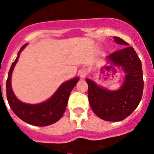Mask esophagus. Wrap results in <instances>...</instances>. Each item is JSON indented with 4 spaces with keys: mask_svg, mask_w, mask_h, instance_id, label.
<instances>
[{
    "mask_svg": "<svg viewBox=\"0 0 154 154\" xmlns=\"http://www.w3.org/2000/svg\"><path fill=\"white\" fill-rule=\"evenodd\" d=\"M79 75L81 78H85L87 75H88V71L87 70H81L79 72Z\"/></svg>",
    "mask_w": 154,
    "mask_h": 154,
    "instance_id": "obj_1",
    "label": "esophagus"
}]
</instances>
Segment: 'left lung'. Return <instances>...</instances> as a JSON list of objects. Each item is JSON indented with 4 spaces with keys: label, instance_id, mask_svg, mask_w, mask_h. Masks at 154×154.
Returning <instances> with one entry per match:
<instances>
[{
    "label": "left lung",
    "instance_id": "left-lung-1",
    "mask_svg": "<svg viewBox=\"0 0 154 154\" xmlns=\"http://www.w3.org/2000/svg\"><path fill=\"white\" fill-rule=\"evenodd\" d=\"M117 44L127 46L126 41L114 37ZM110 61L120 66L126 73L125 81L120 90L110 91L86 79L88 84V100L94 113L106 121H120L137 107L143 91L142 64L132 47H124L107 57Z\"/></svg>",
    "mask_w": 154,
    "mask_h": 154
}]
</instances>
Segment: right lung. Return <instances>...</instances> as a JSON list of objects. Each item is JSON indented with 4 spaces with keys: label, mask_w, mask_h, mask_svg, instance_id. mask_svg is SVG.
I'll list each match as a JSON object with an SVG mask.
<instances>
[{
    "label": "right lung",
    "mask_w": 154,
    "mask_h": 154,
    "mask_svg": "<svg viewBox=\"0 0 154 154\" xmlns=\"http://www.w3.org/2000/svg\"><path fill=\"white\" fill-rule=\"evenodd\" d=\"M26 45L27 44H24L21 47L16 60L13 62L8 72L6 85L7 99L11 110L20 120L31 125L45 127L54 124L61 118L67 107L70 92L77 84L79 77H76L62 84L53 96L44 103L39 104L22 103L14 94L11 89V79L14 65L18 60L20 53Z\"/></svg>",
    "instance_id": "obj_1"
}]
</instances>
